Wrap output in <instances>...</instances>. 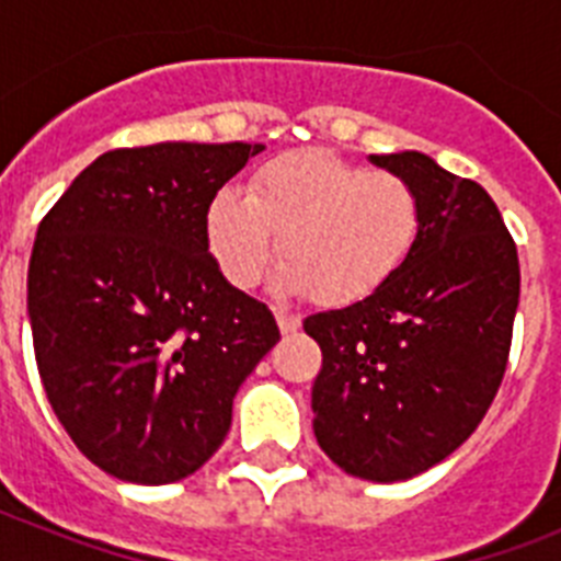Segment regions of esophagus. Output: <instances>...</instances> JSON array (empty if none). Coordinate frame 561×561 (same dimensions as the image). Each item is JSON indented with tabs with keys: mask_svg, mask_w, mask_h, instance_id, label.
<instances>
[{
	"mask_svg": "<svg viewBox=\"0 0 561 561\" xmlns=\"http://www.w3.org/2000/svg\"><path fill=\"white\" fill-rule=\"evenodd\" d=\"M275 320L280 334H295V331L300 329V317L291 314V311H275Z\"/></svg>",
	"mask_w": 561,
	"mask_h": 561,
	"instance_id": "1",
	"label": "esophagus"
}]
</instances>
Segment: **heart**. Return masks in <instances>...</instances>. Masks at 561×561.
<instances>
[{
	"label": "heart",
	"instance_id": "obj_1",
	"mask_svg": "<svg viewBox=\"0 0 561 561\" xmlns=\"http://www.w3.org/2000/svg\"><path fill=\"white\" fill-rule=\"evenodd\" d=\"M424 207L404 176L295 151L255 171L247 196L219 191L207 207V247L238 289L284 255L272 286L317 304H359L390 284L419 244Z\"/></svg>",
	"mask_w": 561,
	"mask_h": 561
}]
</instances>
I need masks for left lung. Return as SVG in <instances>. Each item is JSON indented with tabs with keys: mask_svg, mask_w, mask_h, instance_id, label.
Returning a JSON list of instances; mask_svg holds the SVG:
<instances>
[{
	"mask_svg": "<svg viewBox=\"0 0 561 561\" xmlns=\"http://www.w3.org/2000/svg\"><path fill=\"white\" fill-rule=\"evenodd\" d=\"M368 160L419 191V244L390 284L304 329L323 351L317 444L354 478L396 483L440 463L483 421L512 348L519 264L478 182L421 151Z\"/></svg>",
	"mask_w": 561,
	"mask_h": 561,
	"instance_id": "obj_1",
	"label": "left lung"
}]
</instances>
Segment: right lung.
Instances as JSON below:
<instances>
[{
  "instance_id": "add662e5",
  "label": "right lung",
  "mask_w": 561,
  "mask_h": 561,
  "mask_svg": "<svg viewBox=\"0 0 561 561\" xmlns=\"http://www.w3.org/2000/svg\"><path fill=\"white\" fill-rule=\"evenodd\" d=\"M261 142L117 148L38 225L27 314L44 393L103 472L162 485L221 447L241 381L280 331L227 284L207 207Z\"/></svg>"
}]
</instances>
